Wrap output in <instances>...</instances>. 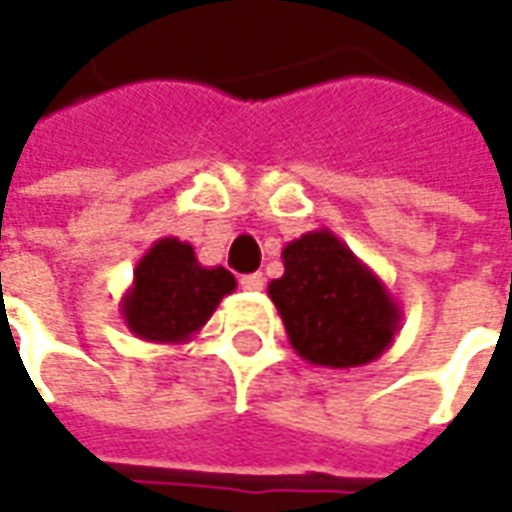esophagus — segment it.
Returning a JSON list of instances; mask_svg holds the SVG:
<instances>
[{"label": "esophagus", "mask_w": 512, "mask_h": 512, "mask_svg": "<svg viewBox=\"0 0 512 512\" xmlns=\"http://www.w3.org/2000/svg\"><path fill=\"white\" fill-rule=\"evenodd\" d=\"M263 285H266V279H263V274H246V277H241V288L252 290V293H257V290H263Z\"/></svg>", "instance_id": "esophagus-1"}]
</instances>
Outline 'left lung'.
Returning a JSON list of instances; mask_svg holds the SVG:
<instances>
[{
  "label": "left lung",
  "mask_w": 512,
  "mask_h": 512,
  "mask_svg": "<svg viewBox=\"0 0 512 512\" xmlns=\"http://www.w3.org/2000/svg\"><path fill=\"white\" fill-rule=\"evenodd\" d=\"M285 274L268 296L293 351L310 365H370L395 343L403 310L381 277L332 230H312L282 249Z\"/></svg>",
  "instance_id": "8db88e82"
}]
</instances>
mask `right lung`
<instances>
[{"mask_svg": "<svg viewBox=\"0 0 512 512\" xmlns=\"http://www.w3.org/2000/svg\"><path fill=\"white\" fill-rule=\"evenodd\" d=\"M233 290L235 277L227 268L202 266L186 241L158 238L136 263L120 315L128 332L145 343H191Z\"/></svg>", "mask_w": 512, "mask_h": 512, "instance_id": "add662e5", "label": "right lung"}]
</instances>
